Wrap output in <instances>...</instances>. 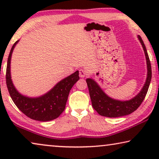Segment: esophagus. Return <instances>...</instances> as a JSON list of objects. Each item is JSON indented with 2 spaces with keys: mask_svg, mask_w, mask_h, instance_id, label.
Listing matches in <instances>:
<instances>
[{
  "mask_svg": "<svg viewBox=\"0 0 159 159\" xmlns=\"http://www.w3.org/2000/svg\"><path fill=\"white\" fill-rule=\"evenodd\" d=\"M79 75L80 77H84L88 75V72L84 70V69H80L79 71Z\"/></svg>",
  "mask_w": 159,
  "mask_h": 159,
  "instance_id": "34e87169",
  "label": "esophagus"
}]
</instances>
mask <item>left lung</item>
<instances>
[{"mask_svg":"<svg viewBox=\"0 0 159 159\" xmlns=\"http://www.w3.org/2000/svg\"><path fill=\"white\" fill-rule=\"evenodd\" d=\"M138 38L144 50L148 67L146 82L138 95H137L135 97L129 101H116L106 95L94 80L92 79L86 80L93 107L101 116L115 118V117L130 114L138 109V108L143 103V100L145 99L151 80V65L144 43L140 35H138Z\"/></svg>","mask_w":159,"mask_h":159,"instance_id":"1","label":"left lung"}]
</instances>
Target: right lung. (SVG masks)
I'll return each mask as SVG.
<instances>
[{
	"label": "right lung",
	"mask_w": 159,
	"mask_h": 159,
	"mask_svg": "<svg viewBox=\"0 0 159 159\" xmlns=\"http://www.w3.org/2000/svg\"><path fill=\"white\" fill-rule=\"evenodd\" d=\"M18 41L15 42L11 49L6 67V85L12 101L24 114L32 119L47 121L58 118L65 109L70 90L80 79L79 71H75L62 80L43 96L35 98L24 96L15 89L10 74L11 58L13 50Z\"/></svg>",
	"instance_id": "add662e5"
}]
</instances>
